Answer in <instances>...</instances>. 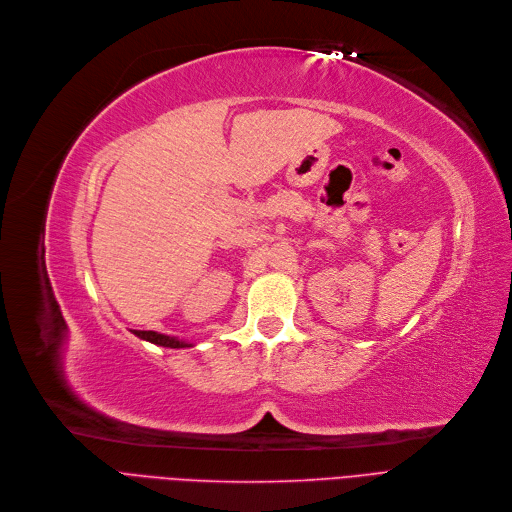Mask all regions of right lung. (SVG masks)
<instances>
[{"label": "right lung", "instance_id": "add662e5", "mask_svg": "<svg viewBox=\"0 0 512 512\" xmlns=\"http://www.w3.org/2000/svg\"><path fill=\"white\" fill-rule=\"evenodd\" d=\"M133 333L137 337L145 339V342L162 346V348H191L193 346L189 342H183V339H179V337H170V335H164V333H158V331H135L133 329Z\"/></svg>", "mask_w": 512, "mask_h": 512}]
</instances>
